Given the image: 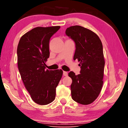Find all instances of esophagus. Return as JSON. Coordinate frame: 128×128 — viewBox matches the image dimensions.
<instances>
[{
  "label": "esophagus",
  "mask_w": 128,
  "mask_h": 128,
  "mask_svg": "<svg viewBox=\"0 0 128 128\" xmlns=\"http://www.w3.org/2000/svg\"><path fill=\"white\" fill-rule=\"evenodd\" d=\"M63 76H68V72H65V71H64V72H63Z\"/></svg>",
  "instance_id": "esophagus-1"
}]
</instances>
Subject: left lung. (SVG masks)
Masks as SVG:
<instances>
[{
  "label": "left lung",
  "mask_w": 128,
  "mask_h": 128,
  "mask_svg": "<svg viewBox=\"0 0 128 128\" xmlns=\"http://www.w3.org/2000/svg\"><path fill=\"white\" fill-rule=\"evenodd\" d=\"M66 34L76 45L73 57L80 62V74L70 71L68 76L72 80L70 86L73 100L87 105L97 98L102 88L104 68L103 45L94 32L81 26L68 28Z\"/></svg>",
  "instance_id": "8db88e82"
}]
</instances>
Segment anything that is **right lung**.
Here are the masks:
<instances>
[{
	"label": "right lung",
	"mask_w": 128,
	"mask_h": 128,
	"mask_svg": "<svg viewBox=\"0 0 128 128\" xmlns=\"http://www.w3.org/2000/svg\"><path fill=\"white\" fill-rule=\"evenodd\" d=\"M60 26L36 27L23 35L17 49V64L21 79L32 99L40 105L54 100L56 88L62 75V69H46L50 56L49 43Z\"/></svg>",
	"instance_id": "obj_1"
}]
</instances>
